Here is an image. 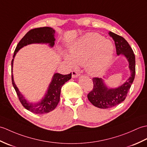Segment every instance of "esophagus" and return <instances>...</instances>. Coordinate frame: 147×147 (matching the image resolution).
Listing matches in <instances>:
<instances>
[{
    "instance_id": "obj_1",
    "label": "esophagus",
    "mask_w": 147,
    "mask_h": 147,
    "mask_svg": "<svg viewBox=\"0 0 147 147\" xmlns=\"http://www.w3.org/2000/svg\"><path fill=\"white\" fill-rule=\"evenodd\" d=\"M80 76V74L77 72L76 71L73 70L71 71V76H72V78H77Z\"/></svg>"
}]
</instances>
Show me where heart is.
I'll return each mask as SVG.
<instances>
[{
  "mask_svg": "<svg viewBox=\"0 0 147 147\" xmlns=\"http://www.w3.org/2000/svg\"><path fill=\"white\" fill-rule=\"evenodd\" d=\"M115 47L111 41L97 33H87L68 47L65 58L71 65L84 64L86 71L92 76L104 72L111 64Z\"/></svg>",
  "mask_w": 147,
  "mask_h": 147,
  "instance_id": "obj_1",
  "label": "heart"
}]
</instances>
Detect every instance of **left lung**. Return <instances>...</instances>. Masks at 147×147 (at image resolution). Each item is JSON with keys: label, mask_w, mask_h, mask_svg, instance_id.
Listing matches in <instances>:
<instances>
[{"label": "left lung", "mask_w": 147, "mask_h": 147, "mask_svg": "<svg viewBox=\"0 0 147 147\" xmlns=\"http://www.w3.org/2000/svg\"><path fill=\"white\" fill-rule=\"evenodd\" d=\"M109 34L115 41L117 55H123L128 61L131 75L125 83L116 88L108 87L101 78H93L94 87L87 97L94 106L100 109L111 108L124 101L135 76V57L132 48L122 36L111 31Z\"/></svg>", "instance_id": "8db88e82"}]
</instances>
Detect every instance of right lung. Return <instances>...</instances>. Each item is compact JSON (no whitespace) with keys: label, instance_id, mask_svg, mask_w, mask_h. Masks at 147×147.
Returning <instances> with one entry per match:
<instances>
[{"label":"right lung","instance_id":"obj_1","mask_svg":"<svg viewBox=\"0 0 147 147\" xmlns=\"http://www.w3.org/2000/svg\"><path fill=\"white\" fill-rule=\"evenodd\" d=\"M55 30L50 27H43L32 29L28 32L19 42L14 51L12 60V83L22 105L27 110L34 114H45L50 113L55 109L60 101L61 89L63 85L69 80L71 77V73L68 75L54 74L51 82L49 85L47 92L42 99L38 102H31L25 98L20 92L14 82L12 75L13 62L16 53L21 48L28 45L32 43L48 44L50 47L55 45Z\"/></svg>","mask_w":147,"mask_h":147}]
</instances>
